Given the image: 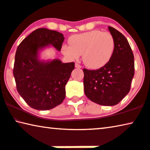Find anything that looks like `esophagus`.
I'll return each instance as SVG.
<instances>
[{"instance_id": "obj_1", "label": "esophagus", "mask_w": 150, "mask_h": 150, "mask_svg": "<svg viewBox=\"0 0 150 150\" xmlns=\"http://www.w3.org/2000/svg\"><path fill=\"white\" fill-rule=\"evenodd\" d=\"M75 67L77 68H81L82 66H81V65H80L79 64L76 63V64H75Z\"/></svg>"}]
</instances>
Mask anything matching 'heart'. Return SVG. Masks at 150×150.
Masks as SVG:
<instances>
[{
    "label": "heart",
    "instance_id": "b5f03b06",
    "mask_svg": "<svg viewBox=\"0 0 150 150\" xmlns=\"http://www.w3.org/2000/svg\"><path fill=\"white\" fill-rule=\"evenodd\" d=\"M70 45L62 47L63 54L72 59H78L82 54L83 62L91 69L107 65L113 56L115 41L109 32L92 30L76 34L69 39Z\"/></svg>",
    "mask_w": 150,
    "mask_h": 150
}]
</instances>
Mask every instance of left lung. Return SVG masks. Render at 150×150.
<instances>
[{
	"instance_id": "obj_1",
	"label": "left lung",
	"mask_w": 150,
	"mask_h": 150,
	"mask_svg": "<svg viewBox=\"0 0 150 150\" xmlns=\"http://www.w3.org/2000/svg\"><path fill=\"white\" fill-rule=\"evenodd\" d=\"M115 41V52L107 65L97 70L84 68L86 96L93 102L113 106L120 102L131 88L135 73L134 56L125 37L109 27Z\"/></svg>"
}]
</instances>
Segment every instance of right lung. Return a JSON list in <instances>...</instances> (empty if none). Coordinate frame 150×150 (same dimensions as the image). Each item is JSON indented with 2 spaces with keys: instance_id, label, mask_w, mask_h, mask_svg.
I'll return each instance as SVG.
<instances>
[{
  "instance_id": "right-lung-1",
  "label": "right lung",
  "mask_w": 150,
  "mask_h": 150,
  "mask_svg": "<svg viewBox=\"0 0 150 150\" xmlns=\"http://www.w3.org/2000/svg\"><path fill=\"white\" fill-rule=\"evenodd\" d=\"M64 38L61 33L38 29L25 38L15 54L13 76L18 93L29 107L50 110L63 102L65 86L74 69V62L62 63L59 59L40 62L38 50L52 45L60 51Z\"/></svg>"
}]
</instances>
